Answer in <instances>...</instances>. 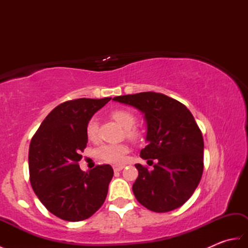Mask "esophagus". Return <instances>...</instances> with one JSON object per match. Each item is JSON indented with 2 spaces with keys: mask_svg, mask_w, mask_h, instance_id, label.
I'll use <instances>...</instances> for the list:
<instances>
[{
  "mask_svg": "<svg viewBox=\"0 0 248 248\" xmlns=\"http://www.w3.org/2000/svg\"><path fill=\"white\" fill-rule=\"evenodd\" d=\"M124 167V165H115V166H113V170H114V171H120Z\"/></svg>",
  "mask_w": 248,
  "mask_h": 248,
  "instance_id": "esophagus-1",
  "label": "esophagus"
}]
</instances>
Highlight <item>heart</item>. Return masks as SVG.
I'll list each match as a JSON object with an SVG mask.
<instances>
[{"label": "heart", "instance_id": "b5f03b06", "mask_svg": "<svg viewBox=\"0 0 248 248\" xmlns=\"http://www.w3.org/2000/svg\"><path fill=\"white\" fill-rule=\"evenodd\" d=\"M110 116L117 123L127 130V136L133 141H139L143 138L144 132L139 128H135V115L124 108H116L110 112ZM98 134V124L96 118L89 119L86 125V135L88 140H94ZM128 152V147L123 144L117 145H102L96 150V155L99 160L112 164H119L124 161V155Z\"/></svg>", "mask_w": 248, "mask_h": 248}]
</instances>
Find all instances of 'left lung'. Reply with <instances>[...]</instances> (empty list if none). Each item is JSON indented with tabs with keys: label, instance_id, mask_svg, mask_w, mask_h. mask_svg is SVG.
Here are the masks:
<instances>
[{
	"label": "left lung",
	"instance_id": "obj_1",
	"mask_svg": "<svg viewBox=\"0 0 248 248\" xmlns=\"http://www.w3.org/2000/svg\"><path fill=\"white\" fill-rule=\"evenodd\" d=\"M145 114L149 141L140 150L148 166L135 164L133 183L138 202L150 211H172L186 203L198 186L203 171V139L189 109L166 94L154 92L113 98Z\"/></svg>",
	"mask_w": 248,
	"mask_h": 248
}]
</instances>
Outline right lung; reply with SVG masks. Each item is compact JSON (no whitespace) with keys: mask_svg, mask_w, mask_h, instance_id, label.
<instances>
[{"mask_svg":"<svg viewBox=\"0 0 248 248\" xmlns=\"http://www.w3.org/2000/svg\"><path fill=\"white\" fill-rule=\"evenodd\" d=\"M110 98L69 100L57 105L31 138L30 181L49 212L68 222H80L97 212L114 175L108 164L87 172L78 161L87 145L86 125Z\"/></svg>","mask_w":248,"mask_h":248,"instance_id":"1","label":"right lung"}]
</instances>
